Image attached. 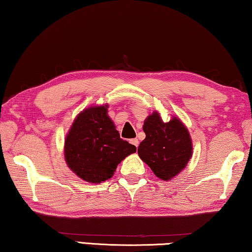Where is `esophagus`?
<instances>
[{"mask_svg": "<svg viewBox=\"0 0 252 252\" xmlns=\"http://www.w3.org/2000/svg\"><path fill=\"white\" fill-rule=\"evenodd\" d=\"M130 142L133 144V146H135L136 148L139 147V140L138 139H132V140H130Z\"/></svg>", "mask_w": 252, "mask_h": 252, "instance_id": "1", "label": "esophagus"}]
</instances>
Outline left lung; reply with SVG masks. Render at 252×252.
<instances>
[{
    "label": "left lung",
    "instance_id": "1",
    "mask_svg": "<svg viewBox=\"0 0 252 252\" xmlns=\"http://www.w3.org/2000/svg\"><path fill=\"white\" fill-rule=\"evenodd\" d=\"M146 139L138 153L158 178L170 180L186 167L192 155V143L187 127L177 118L164 123L159 113L149 116L143 125Z\"/></svg>",
    "mask_w": 252,
    "mask_h": 252
}]
</instances>
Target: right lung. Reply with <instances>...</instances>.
<instances>
[{
    "mask_svg": "<svg viewBox=\"0 0 252 252\" xmlns=\"http://www.w3.org/2000/svg\"><path fill=\"white\" fill-rule=\"evenodd\" d=\"M106 108L93 106L81 112L65 140L67 165L76 176L91 183L108 180L118 164L136 151L133 144L120 138Z\"/></svg>",
    "mask_w": 252,
    "mask_h": 252,
    "instance_id": "obj_1",
    "label": "right lung"
}]
</instances>
